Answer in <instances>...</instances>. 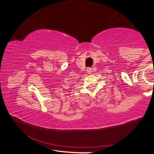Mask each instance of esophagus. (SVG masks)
Listing matches in <instances>:
<instances>
[{
  "instance_id": "esophagus-1",
  "label": "esophagus",
  "mask_w": 154,
  "mask_h": 154,
  "mask_svg": "<svg viewBox=\"0 0 154 154\" xmlns=\"http://www.w3.org/2000/svg\"><path fill=\"white\" fill-rule=\"evenodd\" d=\"M86 72H88V74H91V73H92V69H91V68H88L87 70H86Z\"/></svg>"
}]
</instances>
